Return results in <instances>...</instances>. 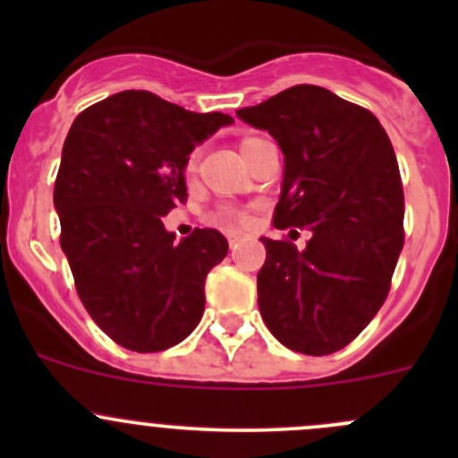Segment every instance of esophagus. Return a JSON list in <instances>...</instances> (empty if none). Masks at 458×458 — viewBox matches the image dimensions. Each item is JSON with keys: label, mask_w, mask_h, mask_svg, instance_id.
Segmentation results:
<instances>
[{"label": "esophagus", "mask_w": 458, "mask_h": 458, "mask_svg": "<svg viewBox=\"0 0 458 458\" xmlns=\"http://www.w3.org/2000/svg\"><path fill=\"white\" fill-rule=\"evenodd\" d=\"M242 237H243V234L239 233V230H233V233L228 234V243H230V246H237V243L242 242Z\"/></svg>", "instance_id": "1"}]
</instances>
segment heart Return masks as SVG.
I'll use <instances>...</instances> for the list:
<instances>
[{
  "instance_id": "b5f03b06",
  "label": "heart",
  "mask_w": 458,
  "mask_h": 458,
  "mask_svg": "<svg viewBox=\"0 0 458 458\" xmlns=\"http://www.w3.org/2000/svg\"><path fill=\"white\" fill-rule=\"evenodd\" d=\"M263 141H267V140H263V137H255V135L243 137V140H242V146H239V148H242V155H243V157H248V155H250L252 150H255L257 146H261Z\"/></svg>"
}]
</instances>
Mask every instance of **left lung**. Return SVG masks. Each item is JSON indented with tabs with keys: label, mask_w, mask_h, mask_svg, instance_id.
I'll return each mask as SVG.
<instances>
[{
	"label": "left lung",
	"mask_w": 458,
	"mask_h": 458,
	"mask_svg": "<svg viewBox=\"0 0 458 458\" xmlns=\"http://www.w3.org/2000/svg\"><path fill=\"white\" fill-rule=\"evenodd\" d=\"M237 117L270 132L284 152L275 225L310 230L303 250L261 237L263 321L294 352H336L383 306L403 248L394 148L370 110L321 86H293Z\"/></svg>",
	"instance_id": "left-lung-1"
}]
</instances>
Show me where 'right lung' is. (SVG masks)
<instances>
[{
	"label": "right lung",
	"instance_id": "obj_1",
	"mask_svg": "<svg viewBox=\"0 0 458 458\" xmlns=\"http://www.w3.org/2000/svg\"><path fill=\"white\" fill-rule=\"evenodd\" d=\"M233 122L123 90L68 131L53 195L62 250L88 315L123 348H173L201 321L203 284L228 242L210 228L177 242L161 216L186 201L192 148Z\"/></svg>",
	"mask_w": 458,
	"mask_h": 458
}]
</instances>
